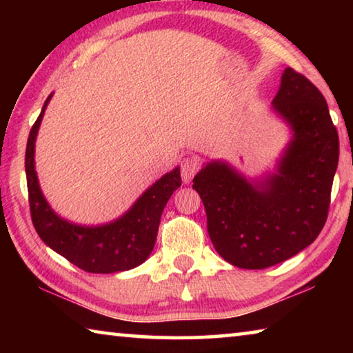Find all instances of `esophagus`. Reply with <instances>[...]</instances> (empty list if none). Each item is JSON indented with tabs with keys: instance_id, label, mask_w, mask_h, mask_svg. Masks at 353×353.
<instances>
[{
	"instance_id": "1",
	"label": "esophagus",
	"mask_w": 353,
	"mask_h": 353,
	"mask_svg": "<svg viewBox=\"0 0 353 353\" xmlns=\"http://www.w3.org/2000/svg\"><path fill=\"white\" fill-rule=\"evenodd\" d=\"M201 163L196 157H183L181 162V174H182V181L185 183L191 182V179L196 176V172L199 171Z\"/></svg>"
}]
</instances>
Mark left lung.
<instances>
[{
  "label": "left lung",
  "instance_id": "left-lung-1",
  "mask_svg": "<svg viewBox=\"0 0 353 353\" xmlns=\"http://www.w3.org/2000/svg\"><path fill=\"white\" fill-rule=\"evenodd\" d=\"M272 103L294 130L279 174L255 187L225 163L213 162L193 179L214 249L244 270L282 263L318 238L339 159L336 126L312 81L288 67Z\"/></svg>",
  "mask_w": 353,
  "mask_h": 353
}]
</instances>
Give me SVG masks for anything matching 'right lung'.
<instances>
[{
    "mask_svg": "<svg viewBox=\"0 0 353 353\" xmlns=\"http://www.w3.org/2000/svg\"><path fill=\"white\" fill-rule=\"evenodd\" d=\"M50 98L51 94L29 132L25 155L29 208L35 230L41 241L82 271L113 274L132 270L152 252L163 208L171 194L182 185L181 170L176 168L155 182L115 223L101 227L67 223L48 205L34 170L35 137Z\"/></svg>",
    "mask_w": 353,
    "mask_h": 353,
    "instance_id": "obj_1",
    "label": "right lung"
}]
</instances>
